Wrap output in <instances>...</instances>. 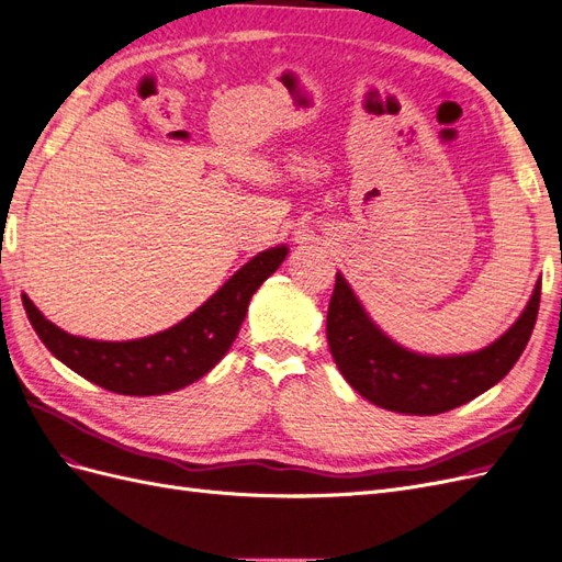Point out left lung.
<instances>
[{
    "mask_svg": "<svg viewBox=\"0 0 562 562\" xmlns=\"http://www.w3.org/2000/svg\"><path fill=\"white\" fill-rule=\"evenodd\" d=\"M541 297L537 281L518 321L490 347L459 356H424L386 337L342 274L328 304V347L345 380L363 398L403 415H440L495 386L516 366L532 335Z\"/></svg>",
    "mask_w": 562,
    "mask_h": 562,
    "instance_id": "8db88e82",
    "label": "left lung"
}]
</instances>
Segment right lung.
<instances>
[{
  "mask_svg": "<svg viewBox=\"0 0 562 562\" xmlns=\"http://www.w3.org/2000/svg\"><path fill=\"white\" fill-rule=\"evenodd\" d=\"M288 248L255 255L201 307L164 333L100 342L54 326L27 295L23 307L46 349L77 375L124 396H157L178 391L206 375L239 335L252 293L274 274Z\"/></svg>",
  "mask_w": 562,
  "mask_h": 562,
  "instance_id": "1",
  "label": "right lung"
}]
</instances>
